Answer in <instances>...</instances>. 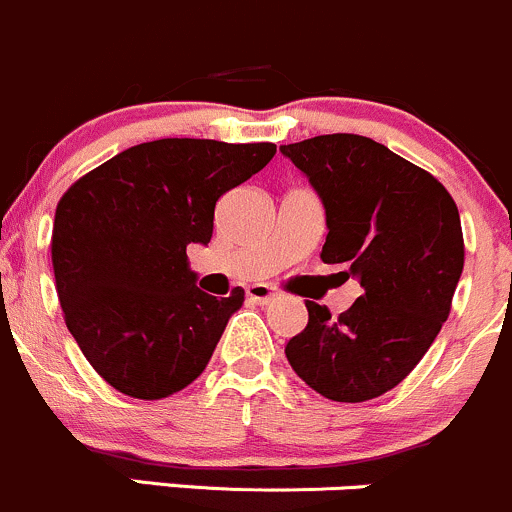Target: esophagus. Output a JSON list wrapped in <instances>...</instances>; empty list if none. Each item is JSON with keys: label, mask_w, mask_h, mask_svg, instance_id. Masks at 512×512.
Instances as JSON below:
<instances>
[{"label": "esophagus", "mask_w": 512, "mask_h": 512, "mask_svg": "<svg viewBox=\"0 0 512 512\" xmlns=\"http://www.w3.org/2000/svg\"><path fill=\"white\" fill-rule=\"evenodd\" d=\"M246 295H249L251 302H258V305H268L271 300H276V288H271V285H263V283H256V285H249L246 288Z\"/></svg>", "instance_id": "34e87169"}]
</instances>
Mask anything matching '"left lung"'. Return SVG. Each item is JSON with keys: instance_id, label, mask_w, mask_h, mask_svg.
Segmentation results:
<instances>
[{"instance_id": "8db88e82", "label": "left lung", "mask_w": 512, "mask_h": 512, "mask_svg": "<svg viewBox=\"0 0 512 512\" xmlns=\"http://www.w3.org/2000/svg\"><path fill=\"white\" fill-rule=\"evenodd\" d=\"M280 153L322 200L320 258L361 283V295L337 320L307 300L310 320L285 356L324 398H378L420 364L449 317L464 271L459 210L427 170L366 136H315Z\"/></svg>"}]
</instances>
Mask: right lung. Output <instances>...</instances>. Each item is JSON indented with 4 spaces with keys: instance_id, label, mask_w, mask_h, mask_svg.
Here are the masks:
<instances>
[{
    "instance_id": "add662e5",
    "label": "right lung",
    "mask_w": 512,
    "mask_h": 512,
    "mask_svg": "<svg viewBox=\"0 0 512 512\" xmlns=\"http://www.w3.org/2000/svg\"><path fill=\"white\" fill-rule=\"evenodd\" d=\"M273 156V144L158 139L60 197L51 254L65 324L119 393L168 398L205 371L244 290L207 295L185 249L210 244L219 197Z\"/></svg>"
}]
</instances>
